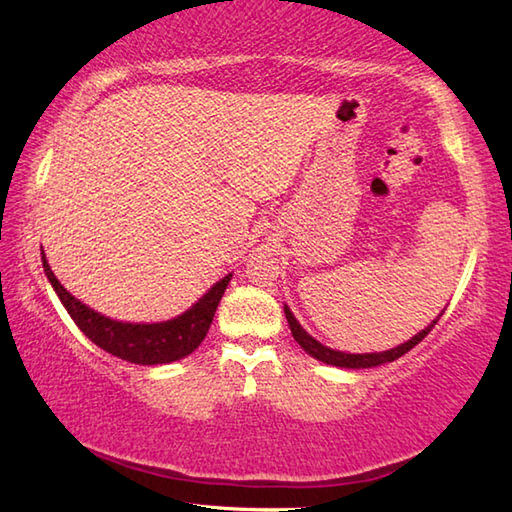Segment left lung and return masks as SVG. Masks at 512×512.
<instances>
[{
    "label": "left lung",
    "instance_id": "left-lung-1",
    "mask_svg": "<svg viewBox=\"0 0 512 512\" xmlns=\"http://www.w3.org/2000/svg\"><path fill=\"white\" fill-rule=\"evenodd\" d=\"M286 312V319H288V325H290V332L292 336H295V341L306 350L310 356L317 358V361H323L328 365H336V367H347V369H361V367H376V365H383V363H391L396 361V358H400L402 354H407L411 347H416L424 336H427L433 328H436V321H431V325H427L422 332H418L413 339H409L407 343H402L398 347H394V350H387V352H374V354H345V352H336V350H330V347L321 345L319 341H314L312 336L301 328V325L297 323V319L292 317V312L288 310V306L284 308Z\"/></svg>",
    "mask_w": 512,
    "mask_h": 512
}]
</instances>
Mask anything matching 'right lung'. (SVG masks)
Listing matches in <instances>:
<instances>
[{"label": "right lung", "instance_id": "obj_1", "mask_svg": "<svg viewBox=\"0 0 512 512\" xmlns=\"http://www.w3.org/2000/svg\"><path fill=\"white\" fill-rule=\"evenodd\" d=\"M41 262L54 292L59 295L74 323L79 325V330L94 345H99L101 350L136 365H162L189 356L204 341L215 317L217 303H220L228 281L233 277L226 275L222 281H217L191 310L180 314L176 319L165 323H123L107 319L103 314L85 306L79 299H74L59 284V279L54 277L43 253Z\"/></svg>", "mask_w": 512, "mask_h": 512}]
</instances>
